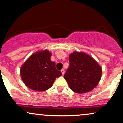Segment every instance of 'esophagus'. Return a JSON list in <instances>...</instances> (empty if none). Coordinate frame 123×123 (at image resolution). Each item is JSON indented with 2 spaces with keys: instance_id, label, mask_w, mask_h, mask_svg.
<instances>
[{
  "instance_id": "esophagus-1",
  "label": "esophagus",
  "mask_w": 123,
  "mask_h": 123,
  "mask_svg": "<svg viewBox=\"0 0 123 123\" xmlns=\"http://www.w3.org/2000/svg\"><path fill=\"white\" fill-rule=\"evenodd\" d=\"M61 73H62V74H63V75H64V73H65V70H64V69H62V70H61Z\"/></svg>"
}]
</instances>
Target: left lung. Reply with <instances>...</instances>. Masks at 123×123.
Segmentation results:
<instances>
[{
    "mask_svg": "<svg viewBox=\"0 0 123 123\" xmlns=\"http://www.w3.org/2000/svg\"><path fill=\"white\" fill-rule=\"evenodd\" d=\"M68 68L64 79L77 93L91 91L99 82L102 68L97 62L85 53L74 52L69 57Z\"/></svg>",
    "mask_w": 123,
    "mask_h": 123,
    "instance_id": "obj_1",
    "label": "left lung"
}]
</instances>
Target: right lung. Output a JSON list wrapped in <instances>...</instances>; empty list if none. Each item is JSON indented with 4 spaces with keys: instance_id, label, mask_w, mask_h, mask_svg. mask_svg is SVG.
Returning <instances> with one entry per match:
<instances>
[{
    "instance_id": "add662e5",
    "label": "right lung",
    "mask_w": 123,
    "mask_h": 123,
    "mask_svg": "<svg viewBox=\"0 0 123 123\" xmlns=\"http://www.w3.org/2000/svg\"><path fill=\"white\" fill-rule=\"evenodd\" d=\"M51 53L48 50L32 55L21 68V76L30 89L44 91L52 87L56 78L62 75L56 68L55 62L50 60Z\"/></svg>"
}]
</instances>
